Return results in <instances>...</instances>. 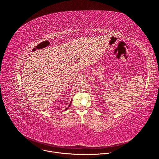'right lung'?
I'll return each mask as SVG.
<instances>
[{"label": "right lung", "mask_w": 159, "mask_h": 159, "mask_svg": "<svg viewBox=\"0 0 159 159\" xmlns=\"http://www.w3.org/2000/svg\"><path fill=\"white\" fill-rule=\"evenodd\" d=\"M71 103H72V100H71V101H70V104L69 105V106H68V107L67 108H66L65 109V111H66L68 109H69V107L70 106V105H71Z\"/></svg>", "instance_id": "right-lung-1"}]
</instances>
